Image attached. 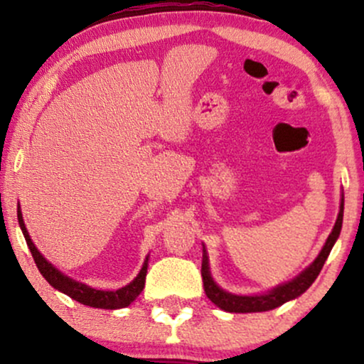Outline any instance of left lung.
I'll list each match as a JSON object with an SVG mask.
<instances>
[{
	"mask_svg": "<svg viewBox=\"0 0 364 364\" xmlns=\"http://www.w3.org/2000/svg\"><path fill=\"white\" fill-rule=\"evenodd\" d=\"M342 217H344V195L341 200V210L337 215L336 225H333L332 232H330L327 241H325L323 248L318 253V257L315 258V262L311 263L308 269H304L298 277H294L292 281L281 284V286L274 287L272 291L265 292V294H255V296H237L231 294V292L220 289L219 286L214 282L210 275V267H208V257L205 252V246H203V258H202V279H203V291H205L207 298L210 299L215 306H219L220 310L229 311V313H255V311H269L274 308L281 306V304L296 299L298 296H301L308 287L315 282V279L318 277L321 267H323L325 260L330 255V250L336 245L337 237L341 235L342 229Z\"/></svg>",
	"mask_w": 364,
	"mask_h": 364,
	"instance_id": "8db88e82",
	"label": "left lung"
}]
</instances>
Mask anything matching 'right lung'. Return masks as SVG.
I'll list each match as a JSON object with an SVG mask.
<instances>
[{"mask_svg":"<svg viewBox=\"0 0 364 364\" xmlns=\"http://www.w3.org/2000/svg\"><path fill=\"white\" fill-rule=\"evenodd\" d=\"M16 215H18V224L20 229H22L25 241H27L28 250H31L32 257H34V262L39 269V272L43 274V277L48 281L54 289L65 292L66 296L75 299V301L87 304V306L92 308H102V310H118V308H127L129 303L135 301L136 296L144 291L145 287V277H147V265H149V257L145 258L144 267H141L140 274L133 279L128 286L121 287L118 291H101V289H94V287L85 286V284L73 281V279L66 277L65 274H61L56 267H53L46 258L41 255L39 250L36 248V245L32 243L31 236H28L27 228L23 224V217L22 212L16 210Z\"/></svg>","mask_w":364,"mask_h":364,"instance_id":"add662e5","label":"right lung"}]
</instances>
